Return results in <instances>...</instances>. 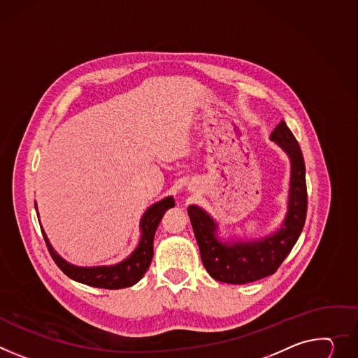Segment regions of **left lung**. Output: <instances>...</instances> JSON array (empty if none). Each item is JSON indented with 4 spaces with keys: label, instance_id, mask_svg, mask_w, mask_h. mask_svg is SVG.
<instances>
[{
    "label": "left lung",
    "instance_id": "8db88e82",
    "mask_svg": "<svg viewBox=\"0 0 358 358\" xmlns=\"http://www.w3.org/2000/svg\"><path fill=\"white\" fill-rule=\"evenodd\" d=\"M271 140L291 159L288 211L275 234L250 243L222 244L215 237L217 225L213 218L197 206L188 207L203 264L208 274L221 282L247 284L274 274L303 231L307 215V184L301 148L284 121L277 125Z\"/></svg>",
    "mask_w": 358,
    "mask_h": 358
}]
</instances>
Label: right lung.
<instances>
[{
    "instance_id": "add662e5",
    "label": "right lung",
    "mask_w": 358,
    "mask_h": 358,
    "mask_svg": "<svg viewBox=\"0 0 358 358\" xmlns=\"http://www.w3.org/2000/svg\"><path fill=\"white\" fill-rule=\"evenodd\" d=\"M174 207V199L169 197L161 200L159 203L151 206L141 220V240L136 251L129 255L122 263L110 266V267H76L66 259H62L51 247L47 236L43 231V237L45 240L47 248L54 259L58 268L69 275L71 280L83 282L85 285L107 288V289H118L131 287L138 282L145 271L148 270L151 259L154 255V236L157 227L164 215V213Z\"/></svg>"
}]
</instances>
